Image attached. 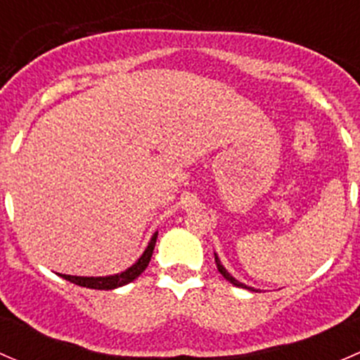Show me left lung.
Segmentation results:
<instances>
[{
    "instance_id": "8db88e82",
    "label": "left lung",
    "mask_w": 360,
    "mask_h": 360,
    "mask_svg": "<svg viewBox=\"0 0 360 360\" xmlns=\"http://www.w3.org/2000/svg\"><path fill=\"white\" fill-rule=\"evenodd\" d=\"M214 261H216V266H217V270H219V274L223 275L224 278H226L228 282H230V284H233V285H237V288H242V289H249V291H254V292H259L257 291V289H254V288H249V285H245V284H242V282H238L237 278L235 277H231L230 275V271L226 270V268L223 266V264H221V261H219V257H217V254L214 252Z\"/></svg>"
}]
</instances>
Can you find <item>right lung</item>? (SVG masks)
Listing matches in <instances>:
<instances>
[{
    "label": "right lung",
    "mask_w": 360,
    "mask_h": 360,
    "mask_svg": "<svg viewBox=\"0 0 360 360\" xmlns=\"http://www.w3.org/2000/svg\"><path fill=\"white\" fill-rule=\"evenodd\" d=\"M157 237L158 231H155L151 240L148 242V248L144 249V252L141 254L139 259L132 264L130 268H127L125 271L122 274H115V275H106V277H76V275H63L59 274L60 277L66 278V281L72 282L76 285H82V288H89V289H99V291H110V289H116L122 288V285L130 284L132 281H136L141 274L148 268L150 264L151 256H153V249L155 244H157Z\"/></svg>",
    "instance_id": "right-lung-1"
}]
</instances>
